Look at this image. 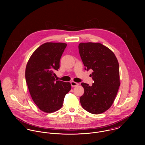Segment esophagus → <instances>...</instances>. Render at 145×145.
Wrapping results in <instances>:
<instances>
[{"instance_id": "obj_1", "label": "esophagus", "mask_w": 145, "mask_h": 145, "mask_svg": "<svg viewBox=\"0 0 145 145\" xmlns=\"http://www.w3.org/2000/svg\"><path fill=\"white\" fill-rule=\"evenodd\" d=\"M71 86H78V85H79V84L78 83H76V82H71Z\"/></svg>"}]
</instances>
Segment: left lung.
<instances>
[{
  "mask_svg": "<svg viewBox=\"0 0 145 145\" xmlns=\"http://www.w3.org/2000/svg\"><path fill=\"white\" fill-rule=\"evenodd\" d=\"M79 52L85 70H93L94 81L91 86L81 84L84 93L80 103L90 113H102L112 105L120 86L118 60L110 49L99 43H80Z\"/></svg>",
  "mask_w": 145,
  "mask_h": 145,
  "instance_id": "8db88e82",
  "label": "left lung"
}]
</instances>
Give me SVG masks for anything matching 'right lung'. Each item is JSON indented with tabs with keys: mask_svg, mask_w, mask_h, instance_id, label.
I'll list each match as a JSON object with an SVG mask.
<instances>
[{
	"mask_svg": "<svg viewBox=\"0 0 145 145\" xmlns=\"http://www.w3.org/2000/svg\"><path fill=\"white\" fill-rule=\"evenodd\" d=\"M67 44L47 42L38 47L27 62L25 77L31 97L42 111L52 113L62 107L70 83L57 80L55 71Z\"/></svg>",
	"mask_w": 145,
	"mask_h": 145,
	"instance_id": "right-lung-1",
	"label": "right lung"
}]
</instances>
